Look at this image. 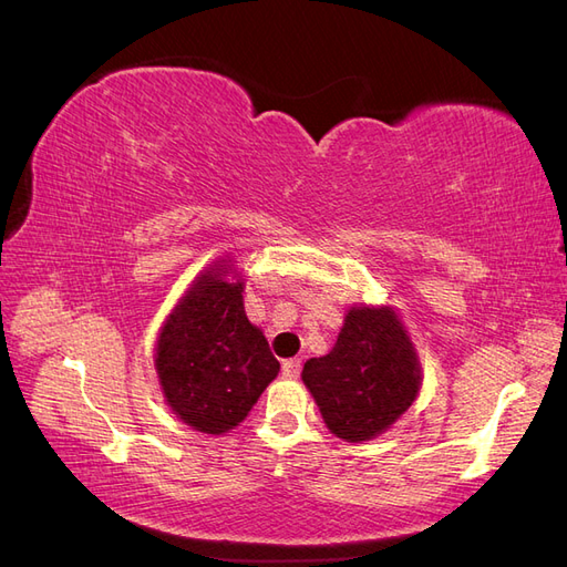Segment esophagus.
Returning a JSON list of instances; mask_svg holds the SVG:
<instances>
[{
	"mask_svg": "<svg viewBox=\"0 0 567 567\" xmlns=\"http://www.w3.org/2000/svg\"><path fill=\"white\" fill-rule=\"evenodd\" d=\"M300 369H302L300 359H286V362L281 364V373L286 375V379H298Z\"/></svg>",
	"mask_w": 567,
	"mask_h": 567,
	"instance_id": "obj_1",
	"label": "esophagus"
}]
</instances>
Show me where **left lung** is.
Here are the masks:
<instances>
[{
    "instance_id": "obj_1",
    "label": "left lung",
    "mask_w": 567,
    "mask_h": 567,
    "mask_svg": "<svg viewBox=\"0 0 567 567\" xmlns=\"http://www.w3.org/2000/svg\"><path fill=\"white\" fill-rule=\"evenodd\" d=\"M421 381L414 342L388 305L350 307L333 350L302 369L326 427L346 442L385 433L414 404Z\"/></svg>"
}]
</instances>
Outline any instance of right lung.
I'll use <instances>...</instances> for the list:
<instances>
[{
	"label": "right lung",
	"instance_id": "add662e5",
	"mask_svg": "<svg viewBox=\"0 0 567 567\" xmlns=\"http://www.w3.org/2000/svg\"><path fill=\"white\" fill-rule=\"evenodd\" d=\"M153 362L167 406L194 431L225 435L248 416L281 364L246 317L231 260H215L184 290L161 326Z\"/></svg>",
	"mask_w": 567,
	"mask_h": 567
}]
</instances>
